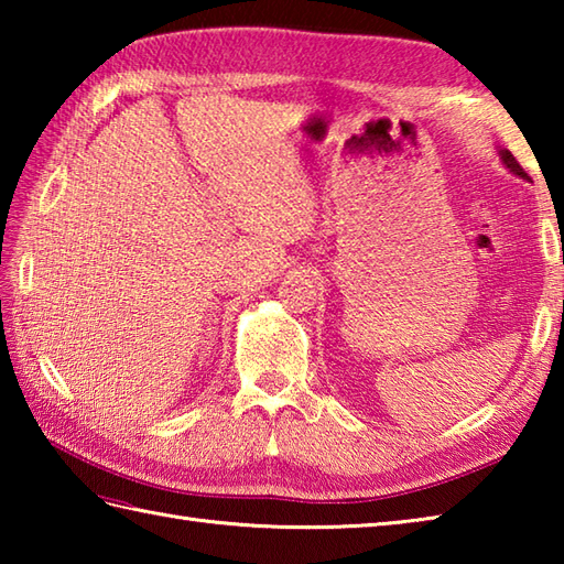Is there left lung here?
Wrapping results in <instances>:
<instances>
[{
  "mask_svg": "<svg viewBox=\"0 0 564 564\" xmlns=\"http://www.w3.org/2000/svg\"><path fill=\"white\" fill-rule=\"evenodd\" d=\"M499 158H501V162L507 164V170H509V172H513L517 176H523V178H525L523 166L517 162V158H513V154H511L509 150H499Z\"/></svg>",
  "mask_w": 564,
  "mask_h": 564,
  "instance_id": "obj_1",
  "label": "left lung"
}]
</instances>
